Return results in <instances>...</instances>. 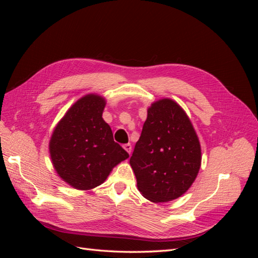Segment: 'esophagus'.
I'll return each instance as SVG.
<instances>
[{"label":"esophagus","mask_w":258,"mask_h":258,"mask_svg":"<svg viewBox=\"0 0 258 258\" xmlns=\"http://www.w3.org/2000/svg\"><path fill=\"white\" fill-rule=\"evenodd\" d=\"M123 148H124V151H127V153H128L129 155L131 154L132 147H131V144H130V143H128V144H124V145H123Z\"/></svg>","instance_id":"esophagus-1"}]
</instances>
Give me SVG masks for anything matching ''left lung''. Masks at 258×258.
<instances>
[{"instance_id":"1","label":"left lung","mask_w":258,"mask_h":258,"mask_svg":"<svg viewBox=\"0 0 258 258\" xmlns=\"http://www.w3.org/2000/svg\"><path fill=\"white\" fill-rule=\"evenodd\" d=\"M130 166L140 192L157 204L181 197L196 179L201 166L199 139L173 100L161 99L148 107Z\"/></svg>"}]
</instances>
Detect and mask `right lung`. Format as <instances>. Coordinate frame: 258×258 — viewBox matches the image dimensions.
<instances>
[{
	"label": "right lung",
	"instance_id": "add662e5",
	"mask_svg": "<svg viewBox=\"0 0 258 258\" xmlns=\"http://www.w3.org/2000/svg\"><path fill=\"white\" fill-rule=\"evenodd\" d=\"M104 107V98L85 96L69 108L52 132L49 153L53 168L76 189L101 185L116 165L129 157L102 118Z\"/></svg>",
	"mask_w": 258,
	"mask_h": 258
}]
</instances>
